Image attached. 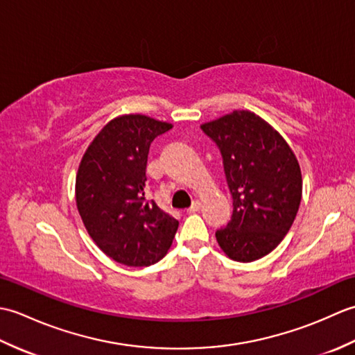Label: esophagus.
<instances>
[{
	"mask_svg": "<svg viewBox=\"0 0 355 355\" xmlns=\"http://www.w3.org/2000/svg\"><path fill=\"white\" fill-rule=\"evenodd\" d=\"M200 207H201V202H200L198 200H195V201L192 202V206H191L189 209H187V212H189V214H193V212H198V210H200Z\"/></svg>",
	"mask_w": 355,
	"mask_h": 355,
	"instance_id": "esophagus-1",
	"label": "esophagus"
}]
</instances>
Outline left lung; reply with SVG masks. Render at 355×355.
<instances>
[{"label": "left lung", "instance_id": "left-lung-1", "mask_svg": "<svg viewBox=\"0 0 355 355\" xmlns=\"http://www.w3.org/2000/svg\"><path fill=\"white\" fill-rule=\"evenodd\" d=\"M201 130L221 150L233 215L215 236L230 259L253 262L288 233L302 198V173L288 143L248 110H235Z\"/></svg>", "mask_w": 355, "mask_h": 355}]
</instances>
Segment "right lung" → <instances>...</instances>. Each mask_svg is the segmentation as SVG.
Masks as SVG:
<instances>
[{
    "label": "right lung",
    "instance_id": "1",
    "mask_svg": "<svg viewBox=\"0 0 355 355\" xmlns=\"http://www.w3.org/2000/svg\"><path fill=\"white\" fill-rule=\"evenodd\" d=\"M172 128L143 114L110 120L82 157L76 206L88 235L123 266L148 267L168 253L178 221L145 200L153 140Z\"/></svg>",
    "mask_w": 355,
    "mask_h": 355
}]
</instances>
